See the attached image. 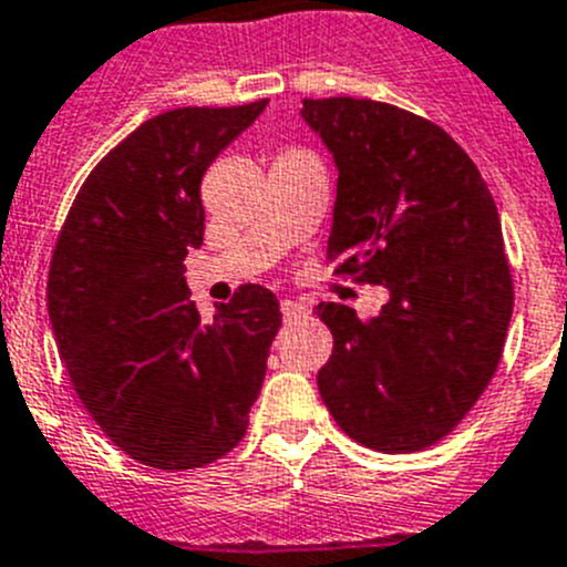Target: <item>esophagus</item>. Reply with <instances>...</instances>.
Segmentation results:
<instances>
[{"label":"esophagus","instance_id":"1","mask_svg":"<svg viewBox=\"0 0 567 567\" xmlns=\"http://www.w3.org/2000/svg\"><path fill=\"white\" fill-rule=\"evenodd\" d=\"M280 315H284V320H300L309 315V306L300 303V300H280Z\"/></svg>","mask_w":567,"mask_h":567}]
</instances>
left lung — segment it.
<instances>
[{"label": "left lung", "instance_id": "left-lung-1", "mask_svg": "<svg viewBox=\"0 0 567 567\" xmlns=\"http://www.w3.org/2000/svg\"><path fill=\"white\" fill-rule=\"evenodd\" d=\"M334 154V275L391 289L377 318L320 303L334 337L318 388L342 433L419 453L453 433L503 357L514 287L497 205L470 154L427 117L368 97H306Z\"/></svg>", "mask_w": 567, "mask_h": 567}]
</instances>
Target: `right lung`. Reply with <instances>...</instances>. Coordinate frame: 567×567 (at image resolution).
Instances as JSON below:
<instances>
[{
  "label": "right lung",
  "mask_w": 567,
  "mask_h": 567,
  "mask_svg": "<svg viewBox=\"0 0 567 567\" xmlns=\"http://www.w3.org/2000/svg\"><path fill=\"white\" fill-rule=\"evenodd\" d=\"M267 103L145 121L92 168L55 241L47 309L72 388L109 441L154 470L230 453L261 393L278 298L247 284L202 323L182 261L205 236L202 176Z\"/></svg>",
  "instance_id": "1"
}]
</instances>
